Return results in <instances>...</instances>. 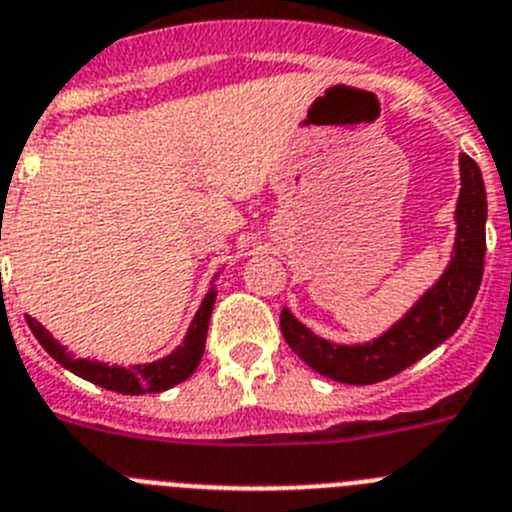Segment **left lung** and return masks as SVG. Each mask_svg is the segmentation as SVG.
<instances>
[{
    "instance_id": "1",
    "label": "left lung",
    "mask_w": 512,
    "mask_h": 512,
    "mask_svg": "<svg viewBox=\"0 0 512 512\" xmlns=\"http://www.w3.org/2000/svg\"><path fill=\"white\" fill-rule=\"evenodd\" d=\"M459 185L457 233L447 269L386 332L345 345L314 335L289 307L281 309V335L309 368L337 383L370 386L414 365L457 332L475 302L485 269V182L467 154L459 157Z\"/></svg>"
}]
</instances>
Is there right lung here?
I'll use <instances>...</instances> for the list:
<instances>
[{"instance_id":"add662e5","label":"right lung","mask_w":512,"mask_h":512,"mask_svg":"<svg viewBox=\"0 0 512 512\" xmlns=\"http://www.w3.org/2000/svg\"><path fill=\"white\" fill-rule=\"evenodd\" d=\"M218 274L210 281L208 294H205L198 312L192 317L182 345H177L170 355H164V358L154 360V363H139L131 365V368H124V365H109L101 363V360L75 358V355L68 353V348H63V345L35 320V317H27V325H30L32 335L37 337V342H40L42 348L48 350V355H53L65 370L75 373L78 378H83V381L96 383V386L106 388V391L124 393V396H142V393L167 391V388L187 381L200 365V358H203L205 353V335H208L210 314H213L215 297H218V289H215Z\"/></svg>"}]
</instances>
